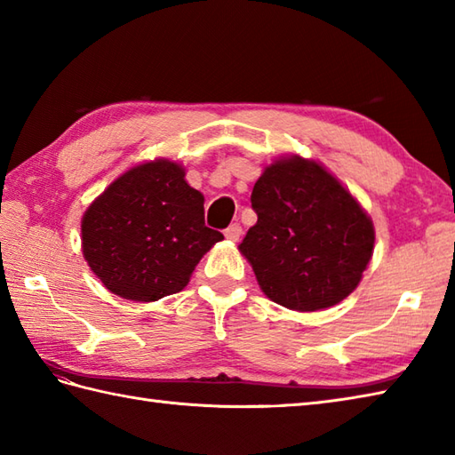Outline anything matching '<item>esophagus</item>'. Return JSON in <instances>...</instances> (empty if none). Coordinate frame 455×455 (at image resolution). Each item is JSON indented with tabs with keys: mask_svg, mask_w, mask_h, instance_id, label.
<instances>
[{
	"mask_svg": "<svg viewBox=\"0 0 455 455\" xmlns=\"http://www.w3.org/2000/svg\"><path fill=\"white\" fill-rule=\"evenodd\" d=\"M225 236H227L228 240H235V243H236V240H238L240 236H243V227H240L238 222H235V225H230V227L225 230Z\"/></svg>",
	"mask_w": 455,
	"mask_h": 455,
	"instance_id": "esophagus-1",
	"label": "esophagus"
}]
</instances>
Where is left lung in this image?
<instances>
[{
    "label": "left lung",
    "instance_id": "1",
    "mask_svg": "<svg viewBox=\"0 0 455 455\" xmlns=\"http://www.w3.org/2000/svg\"><path fill=\"white\" fill-rule=\"evenodd\" d=\"M250 201L258 222L238 248L272 301L321 311L354 291L375 233L340 181L316 162L291 156L266 168Z\"/></svg>",
    "mask_w": 455,
    "mask_h": 455
}]
</instances>
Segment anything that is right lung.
Instances as JSON below:
<instances>
[{
  "label": "right lung",
  "instance_id": "add662e5",
  "mask_svg": "<svg viewBox=\"0 0 455 455\" xmlns=\"http://www.w3.org/2000/svg\"><path fill=\"white\" fill-rule=\"evenodd\" d=\"M168 160L123 173L82 219V248L92 272L111 293L158 301L181 291L211 246L222 240L205 227L203 196Z\"/></svg>",
  "mask_w": 455,
  "mask_h": 455
}]
</instances>
